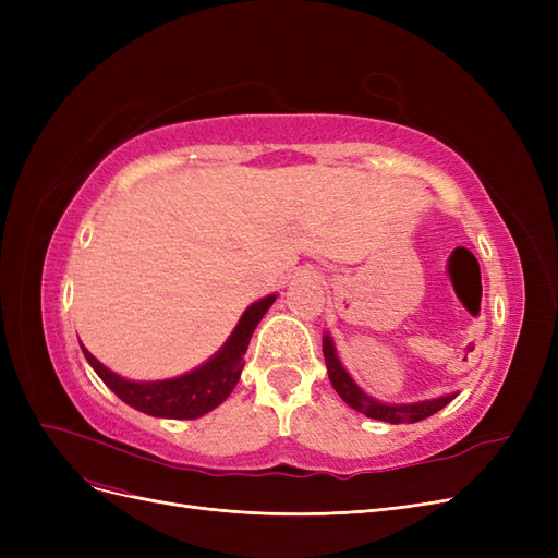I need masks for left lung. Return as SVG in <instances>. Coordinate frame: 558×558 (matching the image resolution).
<instances>
[{
	"mask_svg": "<svg viewBox=\"0 0 558 558\" xmlns=\"http://www.w3.org/2000/svg\"><path fill=\"white\" fill-rule=\"evenodd\" d=\"M324 359L328 365V377H330L332 388L340 393V398L349 404V408H353L369 418L386 421V424H416V421H424V418L433 416L435 412H440L445 404H449L456 398V393H449V396L435 398V400L410 402V404L408 402H402V404L379 402L373 396L361 391L359 384L349 377L340 359H337V351H335L330 335H324Z\"/></svg>",
	"mask_w": 558,
	"mask_h": 558,
	"instance_id": "left-lung-1",
	"label": "left lung"
}]
</instances>
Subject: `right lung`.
<instances>
[{"mask_svg": "<svg viewBox=\"0 0 558 558\" xmlns=\"http://www.w3.org/2000/svg\"><path fill=\"white\" fill-rule=\"evenodd\" d=\"M275 300L277 295H267L258 302H253V305L242 314L240 324L234 326L228 342L216 351V356H211L205 365H199L191 369V373L174 379L130 381L123 379L121 375L111 373V369L99 363L83 344L81 349L83 356H86V361L99 375V379H102L118 398L128 402L130 408L162 418H197L218 408V404L232 393V388L238 386L251 335L260 324L265 312L272 307Z\"/></svg>", "mask_w": 558, "mask_h": 558, "instance_id": "add662e5", "label": "right lung"}]
</instances>
